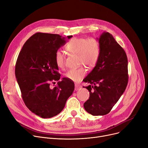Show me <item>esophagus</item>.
<instances>
[{
    "mask_svg": "<svg viewBox=\"0 0 148 148\" xmlns=\"http://www.w3.org/2000/svg\"><path fill=\"white\" fill-rule=\"evenodd\" d=\"M81 86L79 84H75V90H78L79 89H81Z\"/></svg>",
    "mask_w": 148,
    "mask_h": 148,
    "instance_id": "obj_1",
    "label": "esophagus"
}]
</instances>
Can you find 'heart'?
<instances>
[{"instance_id":"b5f03b06","label":"heart","mask_w":148,"mask_h":148,"mask_svg":"<svg viewBox=\"0 0 148 148\" xmlns=\"http://www.w3.org/2000/svg\"><path fill=\"white\" fill-rule=\"evenodd\" d=\"M65 48L69 53L78 56L79 64H84L89 69L96 66L101 54L100 42L95 38H73L66 44ZM54 59L59 67L63 68L64 66L65 57L62 51L59 50L56 51ZM85 74V69L81 67L68 71L65 73V77L70 81L77 82Z\"/></svg>"}]
</instances>
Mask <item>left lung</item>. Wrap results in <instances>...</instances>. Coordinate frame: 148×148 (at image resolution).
<instances>
[{
    "instance_id": "8db88e82",
    "label": "left lung",
    "mask_w": 148,
    "mask_h": 148,
    "mask_svg": "<svg viewBox=\"0 0 148 148\" xmlns=\"http://www.w3.org/2000/svg\"><path fill=\"white\" fill-rule=\"evenodd\" d=\"M101 54L93 70L84 79L89 98L84 104L93 116L107 114L119 101L128 83V61L124 49L109 32L99 39Z\"/></svg>"
}]
</instances>
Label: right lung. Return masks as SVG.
I'll list each match as a JSON object with an SVG mask.
<instances>
[{"label":"right lung","instance_id":"add662e5","mask_svg":"<svg viewBox=\"0 0 148 148\" xmlns=\"http://www.w3.org/2000/svg\"><path fill=\"white\" fill-rule=\"evenodd\" d=\"M66 42L59 34L37 32L25 42L16 60L15 73L22 98L31 112L43 119L59 114L75 89L67 78L58 82L60 75L54 55ZM56 81L58 84L52 86Z\"/></svg>","mask_w":148,"mask_h":148}]
</instances>
